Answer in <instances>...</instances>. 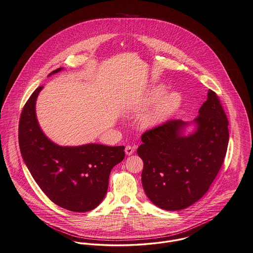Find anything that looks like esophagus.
<instances>
[{
	"label": "esophagus",
	"mask_w": 253,
	"mask_h": 253,
	"mask_svg": "<svg viewBox=\"0 0 253 253\" xmlns=\"http://www.w3.org/2000/svg\"><path fill=\"white\" fill-rule=\"evenodd\" d=\"M134 152H135V148H133L131 146H126L125 149V153L126 156H131Z\"/></svg>",
	"instance_id": "esophagus-1"
}]
</instances>
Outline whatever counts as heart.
<instances>
[{
	"instance_id": "b5f03b06",
	"label": "heart",
	"mask_w": 253,
	"mask_h": 253,
	"mask_svg": "<svg viewBox=\"0 0 253 253\" xmlns=\"http://www.w3.org/2000/svg\"><path fill=\"white\" fill-rule=\"evenodd\" d=\"M164 92L165 87L163 85L155 86L143 96L136 106L135 111L140 113L158 101L149 112L142 117L141 125L144 127L149 128L160 125L180 107L182 96L179 92H169L162 96Z\"/></svg>"
}]
</instances>
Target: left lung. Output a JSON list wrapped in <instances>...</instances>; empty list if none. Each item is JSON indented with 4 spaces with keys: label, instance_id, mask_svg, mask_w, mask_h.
Returning a JSON list of instances; mask_svg holds the SVG:
<instances>
[{
    "label": "left lung",
    "instance_id": "8db88e82",
    "mask_svg": "<svg viewBox=\"0 0 253 253\" xmlns=\"http://www.w3.org/2000/svg\"><path fill=\"white\" fill-rule=\"evenodd\" d=\"M207 97L192 122L172 120L141 137L137 154L144 162L142 185L161 209L179 211L197 202L223 163L228 120L215 92L209 90Z\"/></svg>",
    "mask_w": 253,
    "mask_h": 253
}]
</instances>
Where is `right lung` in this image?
Returning <instances> with one entry per match:
<instances>
[{
	"label": "right lung",
	"instance_id": "1",
	"mask_svg": "<svg viewBox=\"0 0 253 253\" xmlns=\"http://www.w3.org/2000/svg\"><path fill=\"white\" fill-rule=\"evenodd\" d=\"M64 68L52 71L48 76ZM39 87L24 106L19 122V147L36 183L56 205L76 212L97 207L106 195L109 175L125 159V147L89 143L60 146L46 136L36 113Z\"/></svg>",
	"mask_w": 253,
	"mask_h": 253
}]
</instances>
